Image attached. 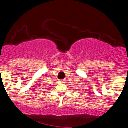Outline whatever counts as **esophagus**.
Instances as JSON below:
<instances>
[{"mask_svg": "<svg viewBox=\"0 0 128 128\" xmlns=\"http://www.w3.org/2000/svg\"><path fill=\"white\" fill-rule=\"evenodd\" d=\"M59 82H66V79H61V80H60Z\"/></svg>", "mask_w": 128, "mask_h": 128, "instance_id": "34e87169", "label": "esophagus"}]
</instances>
